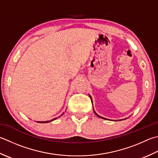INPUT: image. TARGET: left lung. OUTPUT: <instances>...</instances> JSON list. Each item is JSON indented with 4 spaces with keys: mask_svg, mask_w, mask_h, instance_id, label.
I'll use <instances>...</instances> for the list:
<instances>
[{
    "mask_svg": "<svg viewBox=\"0 0 158 158\" xmlns=\"http://www.w3.org/2000/svg\"><path fill=\"white\" fill-rule=\"evenodd\" d=\"M89 97H90V98H91V101H92V97H91V96H90V95H89ZM93 110H94V114H95L96 115H97L98 117H99V118H103V119H105V120H107V118H103V117H101V116H100L99 115H98V114L95 112V111H94V108H93Z\"/></svg>",
    "mask_w": 158,
    "mask_h": 158,
    "instance_id": "1",
    "label": "left lung"
}]
</instances>
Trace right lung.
<instances>
[{"label":"right lung","mask_w":158,"mask_h":158,"mask_svg":"<svg viewBox=\"0 0 158 158\" xmlns=\"http://www.w3.org/2000/svg\"><path fill=\"white\" fill-rule=\"evenodd\" d=\"M64 113L62 114H61V116H62L63 115V114H64ZM59 117H60V116H59ZM57 118H53V119H52V120H47V121H37V123H48V122H51V121H52V120H55V119H57Z\"/></svg>","instance_id":"right-lung-1"}]
</instances>
